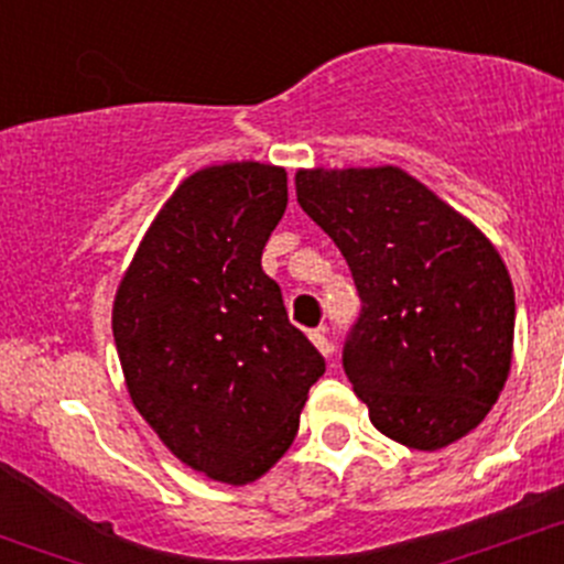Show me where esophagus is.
Here are the masks:
<instances>
[{
	"mask_svg": "<svg viewBox=\"0 0 564 564\" xmlns=\"http://www.w3.org/2000/svg\"><path fill=\"white\" fill-rule=\"evenodd\" d=\"M310 339H312V345H315V348L321 350L323 356H332L334 354V345H332V339L326 337V328H312Z\"/></svg>",
	"mask_w": 564,
	"mask_h": 564,
	"instance_id": "obj_1",
	"label": "esophagus"
}]
</instances>
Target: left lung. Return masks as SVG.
Returning <instances> with one entry per match:
<instances>
[{
	"instance_id": "left-lung-1",
	"label": "left lung",
	"mask_w": 564,
	"mask_h": 564,
	"mask_svg": "<svg viewBox=\"0 0 564 564\" xmlns=\"http://www.w3.org/2000/svg\"><path fill=\"white\" fill-rule=\"evenodd\" d=\"M295 197L359 290L343 367L372 425L422 453L471 433L512 361L516 293L494 243L400 166L299 170Z\"/></svg>"
}]
</instances>
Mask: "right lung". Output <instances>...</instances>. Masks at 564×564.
<instances>
[{
	"label": "right lung",
	"instance_id": "1",
	"mask_svg": "<svg viewBox=\"0 0 564 564\" xmlns=\"http://www.w3.org/2000/svg\"><path fill=\"white\" fill-rule=\"evenodd\" d=\"M284 208L282 166L197 170L148 227L111 306L133 409L216 482H254L288 453L326 370L260 265Z\"/></svg>",
	"mask_w": 564,
	"mask_h": 564
}]
</instances>
